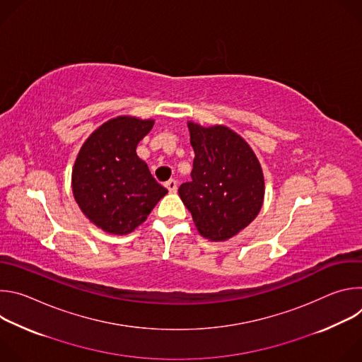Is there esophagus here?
I'll use <instances>...</instances> for the list:
<instances>
[{
  "mask_svg": "<svg viewBox=\"0 0 362 362\" xmlns=\"http://www.w3.org/2000/svg\"><path fill=\"white\" fill-rule=\"evenodd\" d=\"M165 186L168 187V190H169L170 193H175V192L177 190V182H176L175 179H170V180H168V182L165 183Z\"/></svg>",
  "mask_w": 362,
  "mask_h": 362,
  "instance_id": "obj_1",
  "label": "esophagus"
}]
</instances>
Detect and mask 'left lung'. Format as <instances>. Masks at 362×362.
<instances>
[{
    "label": "left lung",
    "mask_w": 362,
    "mask_h": 362,
    "mask_svg": "<svg viewBox=\"0 0 362 362\" xmlns=\"http://www.w3.org/2000/svg\"><path fill=\"white\" fill-rule=\"evenodd\" d=\"M194 150L192 180L179 196L203 238L226 240L245 229L264 202V175L249 144L225 126L189 122Z\"/></svg>",
    "instance_id": "left-lung-1"
}]
</instances>
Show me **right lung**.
I'll use <instances>...</instances> for the list:
<instances>
[{
  "label": "right lung",
  "mask_w": 362,
  "mask_h": 362,
  "mask_svg": "<svg viewBox=\"0 0 362 362\" xmlns=\"http://www.w3.org/2000/svg\"><path fill=\"white\" fill-rule=\"evenodd\" d=\"M153 120L120 116L100 126L83 144L73 168V194L83 214L107 233L141 225L168 193L137 156Z\"/></svg>",
  "instance_id": "1"
}]
</instances>
